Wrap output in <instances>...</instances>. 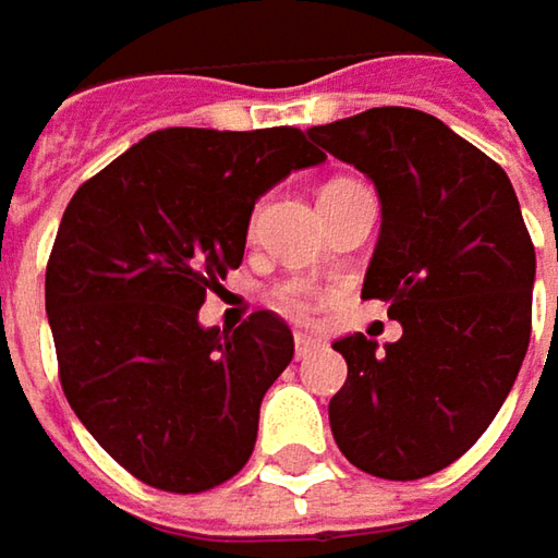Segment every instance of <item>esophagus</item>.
Listing matches in <instances>:
<instances>
[{
	"instance_id": "1",
	"label": "esophagus",
	"mask_w": 558,
	"mask_h": 558,
	"mask_svg": "<svg viewBox=\"0 0 558 558\" xmlns=\"http://www.w3.org/2000/svg\"><path fill=\"white\" fill-rule=\"evenodd\" d=\"M319 348V341L313 338V335H304V332H298L294 335V351H298V356H307L313 354Z\"/></svg>"
}]
</instances>
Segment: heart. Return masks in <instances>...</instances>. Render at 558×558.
Masks as SVG:
<instances>
[{
    "instance_id": "heart-1",
    "label": "heart",
    "mask_w": 558,
    "mask_h": 558,
    "mask_svg": "<svg viewBox=\"0 0 558 558\" xmlns=\"http://www.w3.org/2000/svg\"><path fill=\"white\" fill-rule=\"evenodd\" d=\"M335 183H338V180H335ZM251 223H254V217H251ZM269 304H272V311H279L282 316H289V319H304V316L311 313L307 291L298 289V286H282V289H272L269 291Z\"/></svg>"
}]
</instances>
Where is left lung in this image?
I'll use <instances>...</instances> for the list:
<instances>
[{
  "instance_id": "1",
  "label": "left lung",
  "mask_w": 558,
  "mask_h": 558,
  "mask_svg": "<svg viewBox=\"0 0 558 558\" xmlns=\"http://www.w3.org/2000/svg\"><path fill=\"white\" fill-rule=\"evenodd\" d=\"M378 189L381 232L363 298L403 326L378 351L348 335V381L329 400L335 444L356 469L416 482L487 432L531 341L534 245L506 170L438 118L369 108L307 130Z\"/></svg>"
}]
</instances>
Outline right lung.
Returning a JSON list of instances; mask_svg holds the SVG:
<instances>
[{
    "label": "right lung",
    "instance_id": "add662e5",
    "mask_svg": "<svg viewBox=\"0 0 558 558\" xmlns=\"http://www.w3.org/2000/svg\"><path fill=\"white\" fill-rule=\"evenodd\" d=\"M326 158L294 126H170L80 185L46 267L58 378L76 418L148 487L202 494L254 450L260 400L294 354L267 311L202 329L245 254L254 202Z\"/></svg>",
    "mask_w": 558,
    "mask_h": 558
}]
</instances>
